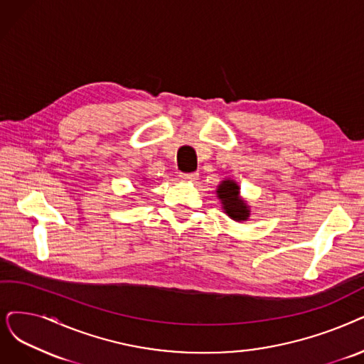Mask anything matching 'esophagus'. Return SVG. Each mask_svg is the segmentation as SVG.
<instances>
[{
    "label": "esophagus",
    "mask_w": 364,
    "mask_h": 364,
    "mask_svg": "<svg viewBox=\"0 0 364 364\" xmlns=\"http://www.w3.org/2000/svg\"><path fill=\"white\" fill-rule=\"evenodd\" d=\"M179 178L182 181H185V182H194V181L198 179V173H196V171H193V173H181Z\"/></svg>",
    "instance_id": "esophagus-1"
}]
</instances>
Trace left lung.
<instances>
[{"label":"left lung","instance_id":"left-lung-1","mask_svg":"<svg viewBox=\"0 0 364 364\" xmlns=\"http://www.w3.org/2000/svg\"><path fill=\"white\" fill-rule=\"evenodd\" d=\"M216 194H218V198H220L223 203L224 212L231 218V220H235L237 223L248 220L251 215L250 206L240 198V188L235 181L231 179L223 181L220 185H218Z\"/></svg>","mask_w":364,"mask_h":364}]
</instances>
